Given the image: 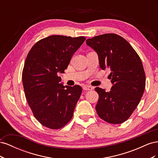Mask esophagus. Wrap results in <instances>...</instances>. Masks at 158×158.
I'll return each instance as SVG.
<instances>
[{
    "instance_id": "esophagus-1",
    "label": "esophagus",
    "mask_w": 158,
    "mask_h": 158,
    "mask_svg": "<svg viewBox=\"0 0 158 158\" xmlns=\"http://www.w3.org/2000/svg\"><path fill=\"white\" fill-rule=\"evenodd\" d=\"M83 89L84 90H92L94 89V88L92 86H91V85H84V86H83Z\"/></svg>"
}]
</instances>
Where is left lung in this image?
Listing matches in <instances>:
<instances>
[{"label":"left lung","mask_w":158,"mask_h":158,"mask_svg":"<svg viewBox=\"0 0 158 158\" xmlns=\"http://www.w3.org/2000/svg\"><path fill=\"white\" fill-rule=\"evenodd\" d=\"M86 44L97 52L101 69L111 71V91L95 88L99 94L98 114L109 123H123L135 111L145 89L146 75L140 56L126 40L115 33L90 38Z\"/></svg>","instance_id":"obj_1"}]
</instances>
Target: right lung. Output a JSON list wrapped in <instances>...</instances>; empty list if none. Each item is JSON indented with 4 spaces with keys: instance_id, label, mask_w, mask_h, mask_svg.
Returning a JSON list of instances; mask_svg holds the SVG:
<instances>
[{
    "instance_id": "1",
    "label": "right lung",
    "mask_w": 158,
    "mask_h": 158,
    "mask_svg": "<svg viewBox=\"0 0 158 158\" xmlns=\"http://www.w3.org/2000/svg\"><path fill=\"white\" fill-rule=\"evenodd\" d=\"M85 40L51 35L37 41L28 52L22 71L25 96L33 116L45 127L59 129L73 118L82 88L64 86L57 74L64 73Z\"/></svg>"
}]
</instances>
